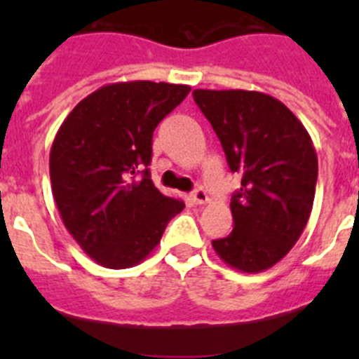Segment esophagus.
Listing matches in <instances>:
<instances>
[{
	"label": "esophagus",
	"mask_w": 359,
	"mask_h": 359,
	"mask_svg": "<svg viewBox=\"0 0 359 359\" xmlns=\"http://www.w3.org/2000/svg\"><path fill=\"white\" fill-rule=\"evenodd\" d=\"M190 198H192V201H194L196 205H205V203H208V194L203 189H196L194 192L190 194Z\"/></svg>",
	"instance_id": "1"
}]
</instances>
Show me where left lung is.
<instances>
[{
    "label": "left lung",
    "instance_id": "obj_1",
    "mask_svg": "<svg viewBox=\"0 0 359 359\" xmlns=\"http://www.w3.org/2000/svg\"><path fill=\"white\" fill-rule=\"evenodd\" d=\"M241 190L231 196L233 230L212 241L221 261L259 273L287 255L309 221L318 160L302 122L280 100L246 90H194Z\"/></svg>",
    "mask_w": 359,
    "mask_h": 359
}]
</instances>
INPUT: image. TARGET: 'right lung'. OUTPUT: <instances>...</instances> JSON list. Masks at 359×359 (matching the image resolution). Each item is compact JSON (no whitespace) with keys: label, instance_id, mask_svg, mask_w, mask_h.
<instances>
[{"label":"right lung","instance_id":"add662e5","mask_svg":"<svg viewBox=\"0 0 359 359\" xmlns=\"http://www.w3.org/2000/svg\"><path fill=\"white\" fill-rule=\"evenodd\" d=\"M190 86L131 81L102 86L66 116L50 151L52 192L66 230L97 264L136 266L185 208L154 187L152 133Z\"/></svg>","mask_w":359,"mask_h":359}]
</instances>
